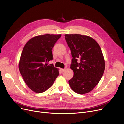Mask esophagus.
<instances>
[{"label":"esophagus","instance_id":"1","mask_svg":"<svg viewBox=\"0 0 124 124\" xmlns=\"http://www.w3.org/2000/svg\"><path fill=\"white\" fill-rule=\"evenodd\" d=\"M61 70L62 72H63V71L65 70V69H61Z\"/></svg>","mask_w":124,"mask_h":124}]
</instances>
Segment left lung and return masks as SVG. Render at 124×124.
Listing matches in <instances>:
<instances>
[{"label": "left lung", "mask_w": 124, "mask_h": 124, "mask_svg": "<svg viewBox=\"0 0 124 124\" xmlns=\"http://www.w3.org/2000/svg\"><path fill=\"white\" fill-rule=\"evenodd\" d=\"M65 36L73 57L70 68L74 74L69 84L74 92L85 94L96 87L103 74L105 62L102 51L91 37L80 34Z\"/></svg>", "instance_id": "left-lung-1"}]
</instances>
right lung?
Wrapping results in <instances>:
<instances>
[{
	"instance_id": "1",
	"label": "right lung",
	"mask_w": 124,
	"mask_h": 124,
	"mask_svg": "<svg viewBox=\"0 0 124 124\" xmlns=\"http://www.w3.org/2000/svg\"><path fill=\"white\" fill-rule=\"evenodd\" d=\"M61 35L46 34L33 37L26 43L18 64L20 72L31 91L41 93L53 85L58 69L47 62L53 59L52 50Z\"/></svg>"
}]
</instances>
